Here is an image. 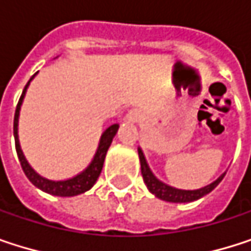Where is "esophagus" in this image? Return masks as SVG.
I'll list each match as a JSON object with an SVG mask.
<instances>
[{
    "label": "esophagus",
    "mask_w": 251,
    "mask_h": 251,
    "mask_svg": "<svg viewBox=\"0 0 251 251\" xmlns=\"http://www.w3.org/2000/svg\"><path fill=\"white\" fill-rule=\"evenodd\" d=\"M126 118H127V121H130V122H136V121L139 119V115H138L136 112H129Z\"/></svg>",
    "instance_id": "esophagus-1"
}]
</instances>
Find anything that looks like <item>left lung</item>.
<instances>
[{
	"instance_id": "left-lung-1",
	"label": "left lung",
	"mask_w": 251,
	"mask_h": 251,
	"mask_svg": "<svg viewBox=\"0 0 251 251\" xmlns=\"http://www.w3.org/2000/svg\"><path fill=\"white\" fill-rule=\"evenodd\" d=\"M138 155H139V161H141V173L144 177V183L147 184L148 190L155 195L158 199L161 201H166V202H175V203H184V202H193V201H198L201 198H203L205 195L211 193L218 184L220 181L224 178V175H221L215 181H212L211 184L205 186V187H201V189H196V190H183V189H176L173 186H169L166 183H163L161 180H158L155 176L152 175L147 160H145V155L142 152L141 148H138Z\"/></svg>"
}]
</instances>
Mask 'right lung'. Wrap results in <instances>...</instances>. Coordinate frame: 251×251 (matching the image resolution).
<instances>
[{"label": "right lung", "instance_id": "add662e5", "mask_svg": "<svg viewBox=\"0 0 251 251\" xmlns=\"http://www.w3.org/2000/svg\"><path fill=\"white\" fill-rule=\"evenodd\" d=\"M36 75V74H34ZM34 75L28 79V82L25 84V90L22 93V97L19 100V104L16 107V115H14V139H16V150H17V155H19V160H20V164H22V169L25 172V175L27 176V178L40 190L49 193V195H53V196H76V195H81L87 190H90L94 183L97 181L99 176L101 173V169H103V163H104V158H106V154H107V150L119 129V125L115 124V125L109 126L101 138H100V142H99V147H97V151L91 160V163L88 164V167L85 170H82L79 175L74 176L71 178H67V180H49L46 177H42L40 175H37L31 166L27 163L25 154L22 151V147H20V142H19V116H20V107H22V103H23V99L25 96V90L30 84V81L34 78Z\"/></svg>", "mask_w": 251, "mask_h": 251}]
</instances>
